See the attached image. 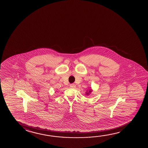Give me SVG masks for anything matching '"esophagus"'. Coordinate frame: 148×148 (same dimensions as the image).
I'll list each match as a JSON object with an SVG mask.
<instances>
[{
	"instance_id": "esophagus-1",
	"label": "esophagus",
	"mask_w": 148,
	"mask_h": 148,
	"mask_svg": "<svg viewBox=\"0 0 148 148\" xmlns=\"http://www.w3.org/2000/svg\"><path fill=\"white\" fill-rule=\"evenodd\" d=\"M70 87L71 88H75L76 87V85H75V84H72L70 85Z\"/></svg>"
}]
</instances>
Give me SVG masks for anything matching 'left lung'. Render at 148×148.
Listing matches in <instances>:
<instances>
[{
	"label": "left lung",
	"instance_id": "left-lung-1",
	"mask_svg": "<svg viewBox=\"0 0 148 148\" xmlns=\"http://www.w3.org/2000/svg\"><path fill=\"white\" fill-rule=\"evenodd\" d=\"M91 90H90L89 91V92H87H87H86V94H87V95H88L89 93L91 92Z\"/></svg>",
	"mask_w": 148,
	"mask_h": 148
}]
</instances>
